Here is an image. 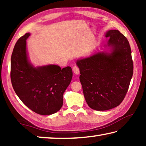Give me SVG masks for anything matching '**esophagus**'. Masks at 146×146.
<instances>
[{
    "label": "esophagus",
    "instance_id": "1",
    "mask_svg": "<svg viewBox=\"0 0 146 146\" xmlns=\"http://www.w3.org/2000/svg\"><path fill=\"white\" fill-rule=\"evenodd\" d=\"M73 71L75 75H78V74L80 73V70H79V68L76 66H75L73 68Z\"/></svg>",
    "mask_w": 146,
    "mask_h": 146
}]
</instances>
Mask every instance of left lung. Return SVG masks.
Instances as JSON below:
<instances>
[{"mask_svg": "<svg viewBox=\"0 0 146 146\" xmlns=\"http://www.w3.org/2000/svg\"><path fill=\"white\" fill-rule=\"evenodd\" d=\"M106 37L110 39L102 51L76 62L85 100L89 107L97 111L120 105L133 73L131 50L126 37L117 29L108 31Z\"/></svg>", "mask_w": 146, "mask_h": 146, "instance_id": "obj_1", "label": "left lung"}]
</instances>
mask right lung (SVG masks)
<instances>
[{
    "instance_id": "obj_1",
    "label": "right lung",
    "mask_w": 146,
    "mask_h": 146,
    "mask_svg": "<svg viewBox=\"0 0 146 146\" xmlns=\"http://www.w3.org/2000/svg\"><path fill=\"white\" fill-rule=\"evenodd\" d=\"M27 33L15 45L11 58V80L17 95L27 107L42 115L56 113L73 76L71 67L54 64L34 66L29 60Z\"/></svg>"
}]
</instances>
